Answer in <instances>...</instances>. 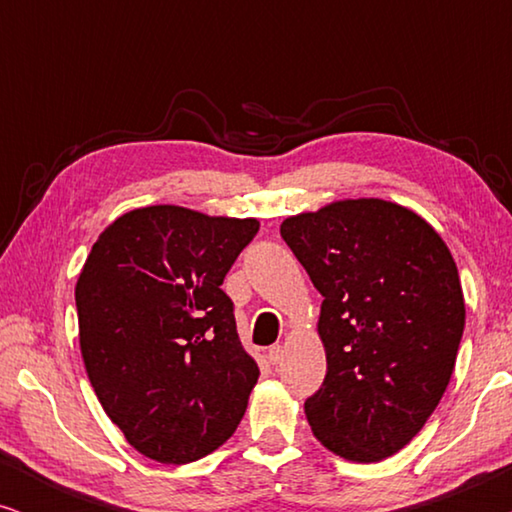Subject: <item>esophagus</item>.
<instances>
[{
	"label": "esophagus",
	"instance_id": "obj_1",
	"mask_svg": "<svg viewBox=\"0 0 512 512\" xmlns=\"http://www.w3.org/2000/svg\"><path fill=\"white\" fill-rule=\"evenodd\" d=\"M268 359H270L272 366H277V363H282V359H284V347H282V345H272V347L268 349Z\"/></svg>",
	"mask_w": 512,
	"mask_h": 512
}]
</instances>
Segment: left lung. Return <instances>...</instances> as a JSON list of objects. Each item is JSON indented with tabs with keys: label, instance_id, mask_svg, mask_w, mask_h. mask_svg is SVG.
<instances>
[{
	"label": "left lung",
	"instance_id": "1",
	"mask_svg": "<svg viewBox=\"0 0 512 512\" xmlns=\"http://www.w3.org/2000/svg\"><path fill=\"white\" fill-rule=\"evenodd\" d=\"M282 240L324 296L326 377L305 401L321 443L380 461L417 436L443 398L464 333L457 265L440 235L387 200L291 216Z\"/></svg>",
	"mask_w": 512,
	"mask_h": 512
}]
</instances>
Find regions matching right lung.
Listing matches in <instances>:
<instances>
[{
  "label": "right lung",
  "instance_id": "1",
  "mask_svg": "<svg viewBox=\"0 0 512 512\" xmlns=\"http://www.w3.org/2000/svg\"><path fill=\"white\" fill-rule=\"evenodd\" d=\"M256 219L135 209L97 237L76 282L81 354L102 408L160 464L233 436L261 375L221 289Z\"/></svg>",
  "mask_w": 512,
  "mask_h": 512
}]
</instances>
